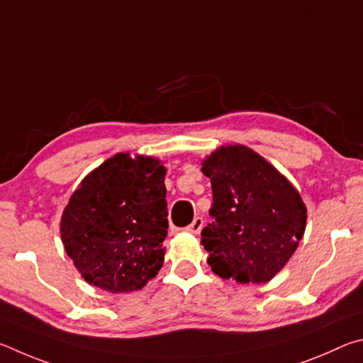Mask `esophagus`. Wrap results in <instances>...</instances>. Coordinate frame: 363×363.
<instances>
[{"instance_id": "esophagus-1", "label": "esophagus", "mask_w": 363, "mask_h": 363, "mask_svg": "<svg viewBox=\"0 0 363 363\" xmlns=\"http://www.w3.org/2000/svg\"><path fill=\"white\" fill-rule=\"evenodd\" d=\"M202 225H204V220H202L201 217H196L193 220V223L186 228V231L191 234H199V231L202 230Z\"/></svg>"}]
</instances>
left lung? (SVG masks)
Returning a JSON list of instances; mask_svg holds the SVG:
<instances>
[{
    "label": "left lung",
    "mask_w": 363,
    "mask_h": 363,
    "mask_svg": "<svg viewBox=\"0 0 363 363\" xmlns=\"http://www.w3.org/2000/svg\"><path fill=\"white\" fill-rule=\"evenodd\" d=\"M213 191L212 223L202 230L207 263L239 284L271 281L306 230L301 194L274 165L245 145H221L202 161Z\"/></svg>",
    "instance_id": "8db88e82"
}]
</instances>
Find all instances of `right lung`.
<instances>
[{"instance_id": "1", "label": "right lung", "mask_w": 363, "mask_h": 363, "mask_svg": "<svg viewBox=\"0 0 363 363\" xmlns=\"http://www.w3.org/2000/svg\"><path fill=\"white\" fill-rule=\"evenodd\" d=\"M167 169L152 156L118 152L89 172L60 218L67 255L87 284L140 290L162 268Z\"/></svg>"}]
</instances>
